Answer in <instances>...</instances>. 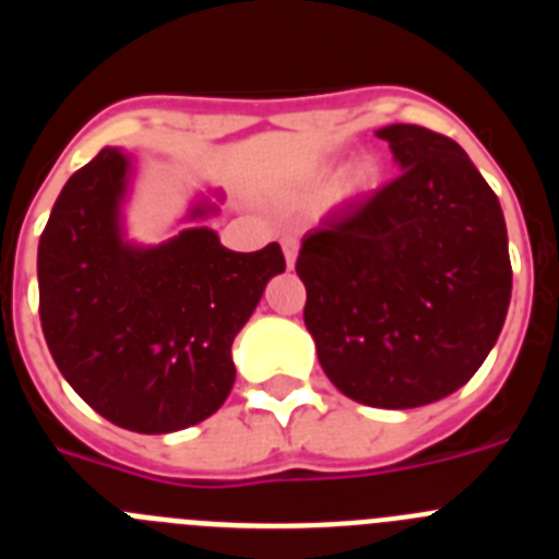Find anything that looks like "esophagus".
<instances>
[{"mask_svg":"<svg viewBox=\"0 0 559 559\" xmlns=\"http://www.w3.org/2000/svg\"><path fill=\"white\" fill-rule=\"evenodd\" d=\"M283 251H285V263H288V269H294L296 254H299V237L285 235L283 237Z\"/></svg>","mask_w":559,"mask_h":559,"instance_id":"1","label":"esophagus"}]
</instances>
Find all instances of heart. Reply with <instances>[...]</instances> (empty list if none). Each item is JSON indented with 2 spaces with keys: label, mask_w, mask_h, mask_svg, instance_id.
<instances>
[{
  "label": "heart",
  "mask_w": 559,
  "mask_h": 559,
  "mask_svg": "<svg viewBox=\"0 0 559 559\" xmlns=\"http://www.w3.org/2000/svg\"><path fill=\"white\" fill-rule=\"evenodd\" d=\"M374 179V165H360L358 173H355V181L358 185H369Z\"/></svg>",
  "instance_id": "obj_1"
}]
</instances>
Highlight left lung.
Here are the masks:
<instances>
[{
	"instance_id": "left-lung-1",
	"label": "left lung",
	"mask_w": 559,
	"mask_h": 559,
	"mask_svg": "<svg viewBox=\"0 0 559 559\" xmlns=\"http://www.w3.org/2000/svg\"><path fill=\"white\" fill-rule=\"evenodd\" d=\"M400 173L302 240L305 324L333 386L417 408L476 374L507 319L512 265L496 192L431 128L386 126Z\"/></svg>"
}]
</instances>
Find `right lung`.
I'll use <instances>...</instances> for the list:
<instances>
[{"label":"right lung","instance_id":"1","mask_svg":"<svg viewBox=\"0 0 559 559\" xmlns=\"http://www.w3.org/2000/svg\"><path fill=\"white\" fill-rule=\"evenodd\" d=\"M126 173L106 147L63 185L38 240V316L52 360L100 417L170 433L224 406L231 341L285 257L280 243L229 251L206 226L159 249L122 243Z\"/></svg>","mask_w":559,"mask_h":559}]
</instances>
